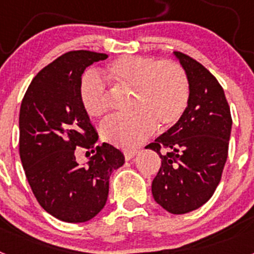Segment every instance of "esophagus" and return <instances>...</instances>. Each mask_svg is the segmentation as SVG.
<instances>
[{
	"mask_svg": "<svg viewBox=\"0 0 254 254\" xmlns=\"http://www.w3.org/2000/svg\"><path fill=\"white\" fill-rule=\"evenodd\" d=\"M136 154H137V150H126V151H123V155H125L126 160H129V159H132Z\"/></svg>",
	"mask_w": 254,
	"mask_h": 254,
	"instance_id": "34e87169",
	"label": "esophagus"
}]
</instances>
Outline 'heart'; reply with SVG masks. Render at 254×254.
<instances>
[{"label": "heart", "mask_w": 254, "mask_h": 254, "mask_svg": "<svg viewBox=\"0 0 254 254\" xmlns=\"http://www.w3.org/2000/svg\"><path fill=\"white\" fill-rule=\"evenodd\" d=\"M104 77L118 89H129V111L102 125V137L121 149H133L150 137L155 127L165 131L181 121L190 102L186 69L172 60L121 56L104 69ZM82 108L90 117L108 112V90L95 73L86 72L78 84Z\"/></svg>", "instance_id": "obj_1"}]
</instances>
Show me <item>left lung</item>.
Listing matches in <instances>:
<instances>
[{"instance_id":"8db88e82","label":"left lung","mask_w":254,"mask_h":254,"mask_svg":"<svg viewBox=\"0 0 254 254\" xmlns=\"http://www.w3.org/2000/svg\"><path fill=\"white\" fill-rule=\"evenodd\" d=\"M190 81V102L176 126L146 149L161 158L152 181L155 201L182 215L205 205L219 186L228 159L232 114L223 87L205 66L174 52Z\"/></svg>"}]
</instances>
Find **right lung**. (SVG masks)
Segmentation results:
<instances>
[{
  "label": "right lung",
  "mask_w": 254,
  "mask_h": 254,
  "mask_svg": "<svg viewBox=\"0 0 254 254\" xmlns=\"http://www.w3.org/2000/svg\"><path fill=\"white\" fill-rule=\"evenodd\" d=\"M108 58L90 51L67 52L40 69L22 98L19 151L25 176L39 205L66 223H85L105 206L112 172L125 156L98 133L78 96L85 68ZM77 148L93 156L84 167Z\"/></svg>",
  "instance_id": "add662e5"
}]
</instances>
